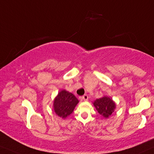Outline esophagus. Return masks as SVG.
<instances>
[{"mask_svg":"<svg viewBox=\"0 0 154 154\" xmlns=\"http://www.w3.org/2000/svg\"><path fill=\"white\" fill-rule=\"evenodd\" d=\"M82 99H83L84 101H87L88 100V96L87 95H83V97H82Z\"/></svg>","mask_w":154,"mask_h":154,"instance_id":"1","label":"esophagus"}]
</instances>
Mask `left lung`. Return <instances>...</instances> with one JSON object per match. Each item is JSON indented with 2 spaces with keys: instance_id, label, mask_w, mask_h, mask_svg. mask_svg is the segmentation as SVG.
Wrapping results in <instances>:
<instances>
[{
  "instance_id": "1",
  "label": "left lung",
  "mask_w": 154,
  "mask_h": 154,
  "mask_svg": "<svg viewBox=\"0 0 154 154\" xmlns=\"http://www.w3.org/2000/svg\"><path fill=\"white\" fill-rule=\"evenodd\" d=\"M93 104L98 113L104 118H109L116 108V102L112 100V98L106 95L96 99Z\"/></svg>"
}]
</instances>
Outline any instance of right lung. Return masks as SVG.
<instances>
[{
	"label": "right lung",
	"mask_w": 154,
	"mask_h": 154,
	"mask_svg": "<svg viewBox=\"0 0 154 154\" xmlns=\"http://www.w3.org/2000/svg\"><path fill=\"white\" fill-rule=\"evenodd\" d=\"M79 100L66 90H61L57 94L53 101V109L56 115L62 119H66L72 113Z\"/></svg>",
	"instance_id": "obj_1"
}]
</instances>
